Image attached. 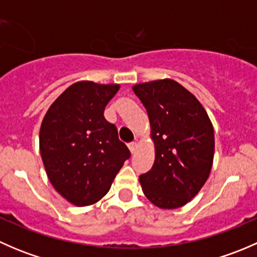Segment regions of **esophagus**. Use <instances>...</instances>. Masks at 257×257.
<instances>
[{
    "instance_id": "1",
    "label": "esophagus",
    "mask_w": 257,
    "mask_h": 257,
    "mask_svg": "<svg viewBox=\"0 0 257 257\" xmlns=\"http://www.w3.org/2000/svg\"><path fill=\"white\" fill-rule=\"evenodd\" d=\"M128 148H129V150H131L132 154H136L137 150H138V143H137V142H133V143H129L128 144Z\"/></svg>"
}]
</instances>
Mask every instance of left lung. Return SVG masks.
Instances as JSON below:
<instances>
[{
  "mask_svg": "<svg viewBox=\"0 0 257 257\" xmlns=\"http://www.w3.org/2000/svg\"><path fill=\"white\" fill-rule=\"evenodd\" d=\"M147 109L155 159L139 177L148 200L160 209L191 201L208 180L214 162V126L205 108L170 78L132 87Z\"/></svg>",
  "mask_w": 257,
  "mask_h": 257,
  "instance_id": "obj_1",
  "label": "left lung"
}]
</instances>
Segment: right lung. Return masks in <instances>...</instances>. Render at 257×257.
<instances>
[{
  "label": "right lung",
  "instance_id": "right-lung-1",
  "mask_svg": "<svg viewBox=\"0 0 257 257\" xmlns=\"http://www.w3.org/2000/svg\"><path fill=\"white\" fill-rule=\"evenodd\" d=\"M120 84L79 80L48 108L40 131V152L57 193L76 206L93 205L109 191L116 173L131 157L105 105Z\"/></svg>",
  "mask_w": 257,
  "mask_h": 257
}]
</instances>
